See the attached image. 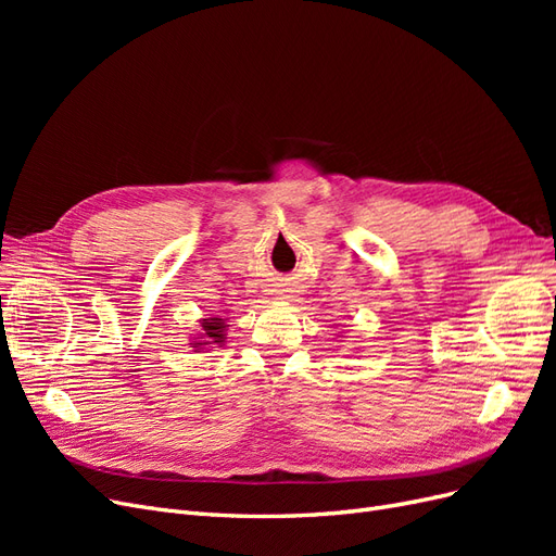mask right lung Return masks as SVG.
I'll return each instance as SVG.
<instances>
[{
	"mask_svg": "<svg viewBox=\"0 0 556 556\" xmlns=\"http://www.w3.org/2000/svg\"><path fill=\"white\" fill-rule=\"evenodd\" d=\"M227 323L223 317H206L201 319V331L197 333V339L190 343V348H194V352L204 350L208 345H223L227 339Z\"/></svg>",
	"mask_w": 556,
	"mask_h": 556,
	"instance_id": "1",
	"label": "right lung"
}]
</instances>
